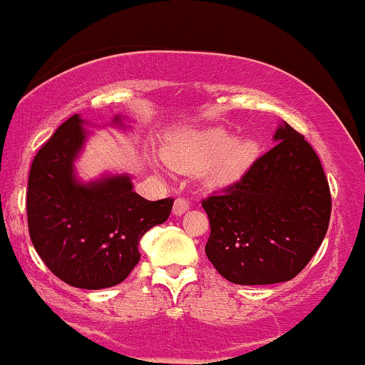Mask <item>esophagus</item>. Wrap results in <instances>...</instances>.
I'll use <instances>...</instances> for the list:
<instances>
[{
	"label": "esophagus",
	"instance_id": "esophagus-1",
	"mask_svg": "<svg viewBox=\"0 0 365 365\" xmlns=\"http://www.w3.org/2000/svg\"><path fill=\"white\" fill-rule=\"evenodd\" d=\"M187 210H190V203H187V201L184 200V198H178V200L174 201L173 213H174L175 217H181V215H184V213H186Z\"/></svg>",
	"mask_w": 365,
	"mask_h": 365
}]
</instances>
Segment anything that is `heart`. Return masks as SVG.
I'll return each mask as SVG.
<instances>
[{"label":"heart","mask_w":365,"mask_h":365,"mask_svg":"<svg viewBox=\"0 0 365 365\" xmlns=\"http://www.w3.org/2000/svg\"><path fill=\"white\" fill-rule=\"evenodd\" d=\"M259 152L255 136L234 138L224 126H208L175 135L165 143L164 158L184 174L200 173L208 187H224L241 179Z\"/></svg>","instance_id":"b5f03b06"}]
</instances>
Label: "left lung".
I'll return each mask as SVG.
<instances>
[{
	"label": "left lung",
	"instance_id": "1",
	"mask_svg": "<svg viewBox=\"0 0 365 365\" xmlns=\"http://www.w3.org/2000/svg\"><path fill=\"white\" fill-rule=\"evenodd\" d=\"M273 141L241 181L203 201L212 229L205 252L237 285L292 280L328 230L331 195L316 152L285 121Z\"/></svg>",
	"mask_w": 365,
	"mask_h": 365
}]
</instances>
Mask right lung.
Wrapping results in <instances>:
<instances>
[{"instance_id":"right-lung-1","label":"right lung","mask_w":365,"mask_h":365,"mask_svg":"<svg viewBox=\"0 0 365 365\" xmlns=\"http://www.w3.org/2000/svg\"><path fill=\"white\" fill-rule=\"evenodd\" d=\"M87 124L75 114L38 150L29 174L27 217L46 267L68 285L98 290L130 275L140 261V239L169 218L174 200L141 198L126 173L81 181L75 162L90 136ZM109 126L131 128L121 114Z\"/></svg>"}]
</instances>
